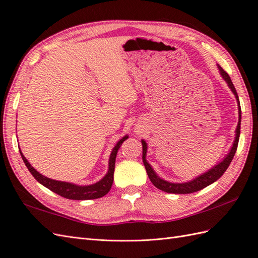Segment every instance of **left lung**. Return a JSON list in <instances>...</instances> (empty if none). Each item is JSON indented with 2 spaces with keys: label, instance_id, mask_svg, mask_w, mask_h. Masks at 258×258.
Instances as JSON below:
<instances>
[{
  "label": "left lung",
  "instance_id": "1",
  "mask_svg": "<svg viewBox=\"0 0 258 258\" xmlns=\"http://www.w3.org/2000/svg\"><path fill=\"white\" fill-rule=\"evenodd\" d=\"M218 69H219V72H220V75H222L223 79L226 81L228 86H229V88L234 94L235 99H237L238 106H239V122H238L237 130H235V137H234V142L232 144L231 149H230L229 153H228L226 156V158L222 162H219L217 165L213 166L210 171L203 173L202 175L198 176V177H196L195 179L190 180V181L177 183V182H170V181H166L164 179L160 178L159 176L156 174V172L153 171V168L151 167V165L146 160L147 144L143 139V141H142V144H143V162H144V165L146 167L147 174H148V177H149V179L151 180L153 185L156 186L158 189L162 190V191H165V192H168V194H178V195H186V194L196 192V191H199V190H201L205 187H208L209 185H211V183L216 181L219 177H222V175L226 172L228 166H229V164L231 163V161L234 157V153H235V151H237V148H238V143H239V137H240L241 108H240V101H239L237 91H235V88L232 84V81H231L230 77L228 76V73L222 67H220V66H218Z\"/></svg>",
  "mask_w": 258,
  "mask_h": 258
}]
</instances>
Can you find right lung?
<instances>
[{
    "instance_id": "right-lung-1",
    "label": "right lung",
    "mask_w": 258,
    "mask_h": 258,
    "mask_svg": "<svg viewBox=\"0 0 258 258\" xmlns=\"http://www.w3.org/2000/svg\"><path fill=\"white\" fill-rule=\"evenodd\" d=\"M127 138H128L127 135L124 136L114 146V148L111 151V154H110L108 173L105 175V177L100 179L99 181L93 183V185H88V186H79V185H76V183L47 178L31 166V164L29 163L28 160L25 158L23 152H21L20 148H19V152L21 154V158H23L25 162L26 166L28 167V170L30 171L33 177L44 187L48 188L50 191H53V192L59 195L66 199H70V200H93V199H98L106 196L110 191V189H111L112 182H113V173H114L116 153H117V150L120 149L123 142L126 141Z\"/></svg>"
}]
</instances>
